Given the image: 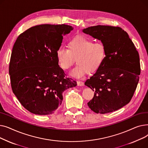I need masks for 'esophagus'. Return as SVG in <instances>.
Returning <instances> with one entry per match:
<instances>
[{
	"label": "esophagus",
	"mask_w": 148,
	"mask_h": 148,
	"mask_svg": "<svg viewBox=\"0 0 148 148\" xmlns=\"http://www.w3.org/2000/svg\"><path fill=\"white\" fill-rule=\"evenodd\" d=\"M77 85H78V86H83V85L84 84V83L83 82H82V81H80V80L77 81Z\"/></svg>",
	"instance_id": "obj_1"
}]
</instances>
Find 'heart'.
Here are the masks:
<instances>
[{"label": "heart", "instance_id": "obj_1", "mask_svg": "<svg viewBox=\"0 0 148 148\" xmlns=\"http://www.w3.org/2000/svg\"><path fill=\"white\" fill-rule=\"evenodd\" d=\"M68 49L60 47L56 58L60 67L69 69L74 64L77 65L70 72L71 76L81 78L88 73H94L102 65L106 56V48L101 42L94 43L91 39L84 36H77L70 40Z\"/></svg>", "mask_w": 148, "mask_h": 148}]
</instances>
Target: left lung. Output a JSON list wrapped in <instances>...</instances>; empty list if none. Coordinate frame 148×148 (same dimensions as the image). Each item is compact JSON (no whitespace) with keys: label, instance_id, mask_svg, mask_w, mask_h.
Segmentation results:
<instances>
[{"label":"left lung","instance_id":"8db88e82","mask_svg":"<svg viewBox=\"0 0 148 148\" xmlns=\"http://www.w3.org/2000/svg\"><path fill=\"white\" fill-rule=\"evenodd\" d=\"M106 48L102 65L84 84L94 91L88 103L96 113L118 110L130 103L140 74L138 53L128 34L119 27L98 25L82 30Z\"/></svg>","mask_w":148,"mask_h":148}]
</instances>
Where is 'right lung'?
<instances>
[{
    "label": "right lung",
    "mask_w": 148,
    "mask_h": 148,
    "mask_svg": "<svg viewBox=\"0 0 148 148\" xmlns=\"http://www.w3.org/2000/svg\"><path fill=\"white\" fill-rule=\"evenodd\" d=\"M73 27L66 25H41L20 34L13 46L9 74L14 95L30 112L47 115L61 104L63 92L76 86L66 78L56 52L63 36Z\"/></svg>",
    "instance_id": "add662e5"
}]
</instances>
